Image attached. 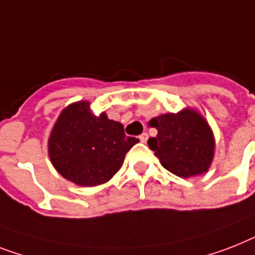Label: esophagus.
<instances>
[{
	"instance_id": "34e87169",
	"label": "esophagus",
	"mask_w": 255,
	"mask_h": 255,
	"mask_svg": "<svg viewBox=\"0 0 255 255\" xmlns=\"http://www.w3.org/2000/svg\"><path fill=\"white\" fill-rule=\"evenodd\" d=\"M138 138H140V141L141 142H146V140H148V133H146V132H142V133L138 136Z\"/></svg>"
}]
</instances>
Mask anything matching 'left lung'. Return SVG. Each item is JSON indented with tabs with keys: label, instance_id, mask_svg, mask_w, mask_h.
Listing matches in <instances>:
<instances>
[{
	"label": "left lung",
	"instance_id": "8db88e82",
	"mask_svg": "<svg viewBox=\"0 0 255 255\" xmlns=\"http://www.w3.org/2000/svg\"><path fill=\"white\" fill-rule=\"evenodd\" d=\"M158 131L148 140L166 170L181 178L206 173L214 160L215 138L207 121L195 110L163 114L149 122Z\"/></svg>",
	"mask_w": 255,
	"mask_h": 255
}]
</instances>
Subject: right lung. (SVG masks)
Here are the masks:
<instances>
[{
    "instance_id": "obj_1",
    "label": "right lung",
    "mask_w": 255,
    "mask_h": 255,
    "mask_svg": "<svg viewBox=\"0 0 255 255\" xmlns=\"http://www.w3.org/2000/svg\"><path fill=\"white\" fill-rule=\"evenodd\" d=\"M137 138L127 137L123 124L99 117L86 101L63 110L48 138V154L55 169L78 186L106 183L123 165Z\"/></svg>"
}]
</instances>
